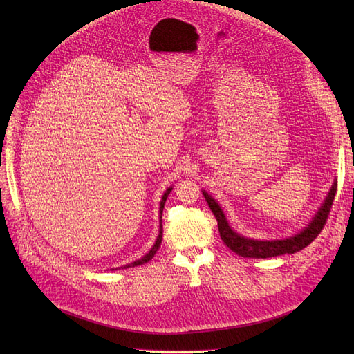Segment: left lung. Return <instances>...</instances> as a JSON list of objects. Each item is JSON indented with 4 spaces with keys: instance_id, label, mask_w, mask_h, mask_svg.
<instances>
[{
    "instance_id": "1",
    "label": "left lung",
    "mask_w": 354,
    "mask_h": 354,
    "mask_svg": "<svg viewBox=\"0 0 354 354\" xmlns=\"http://www.w3.org/2000/svg\"><path fill=\"white\" fill-rule=\"evenodd\" d=\"M336 192H337V182H334L323 203V207L320 208L317 215L314 216V219L310 222V225L306 230H303L300 234H297L288 239H280V241H257V239L241 236L239 234L231 230L224 216V212L221 211L215 199L211 198L207 192H202V194L205 196V201L208 202L212 214L218 221V231H219L221 239L224 241L225 245L230 250L245 258H270V257L284 255V254H294L310 245L313 241L319 236V234L326 225Z\"/></svg>"
}]
</instances>
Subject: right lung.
<instances>
[{
	"mask_svg": "<svg viewBox=\"0 0 354 354\" xmlns=\"http://www.w3.org/2000/svg\"><path fill=\"white\" fill-rule=\"evenodd\" d=\"M171 191H172V188H169L167 189L165 194H163V196H162V201H160V215H162V211H163V205H165V202H166V198H167V195L171 194ZM162 218V216H160ZM162 225H160V230H159V236H158V239H156V243H155V245L152 247V250L149 251L143 258H140V259H138V261H135V263H132V264H127V266H124L123 268H129V267H136V266H142V264H145V263H147L149 259L151 258H153V255L156 254V251L159 250V247H160V243H162Z\"/></svg>",
	"mask_w": 354,
	"mask_h": 354,
	"instance_id": "add662e5",
	"label": "right lung"
}]
</instances>
